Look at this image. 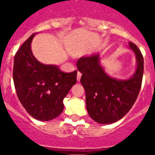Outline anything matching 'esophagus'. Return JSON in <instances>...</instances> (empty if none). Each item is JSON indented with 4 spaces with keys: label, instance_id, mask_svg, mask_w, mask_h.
<instances>
[{
    "label": "esophagus",
    "instance_id": "obj_1",
    "mask_svg": "<svg viewBox=\"0 0 155 155\" xmlns=\"http://www.w3.org/2000/svg\"><path fill=\"white\" fill-rule=\"evenodd\" d=\"M81 72H78V76H77V79H78V81H80V79H81Z\"/></svg>",
    "mask_w": 155,
    "mask_h": 155
}]
</instances>
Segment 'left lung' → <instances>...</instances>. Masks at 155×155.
Returning a JSON list of instances; mask_svg holds the SVG:
<instances>
[{
    "label": "left lung",
    "instance_id": "8db88e82",
    "mask_svg": "<svg viewBox=\"0 0 155 155\" xmlns=\"http://www.w3.org/2000/svg\"><path fill=\"white\" fill-rule=\"evenodd\" d=\"M130 49L135 54L136 71L129 79L109 76L100 64L99 54L78 59L77 68L82 76L81 83L85 90L86 107L93 120L101 124L118 121L132 108L139 94L143 74V58L133 42Z\"/></svg>",
    "mask_w": 155,
    "mask_h": 155
}]
</instances>
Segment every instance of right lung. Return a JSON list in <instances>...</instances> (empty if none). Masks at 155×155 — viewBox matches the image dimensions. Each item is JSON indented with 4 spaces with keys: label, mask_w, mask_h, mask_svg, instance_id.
<instances>
[{
    "label": "right lung",
    "mask_w": 155,
    "mask_h": 155,
    "mask_svg": "<svg viewBox=\"0 0 155 155\" xmlns=\"http://www.w3.org/2000/svg\"><path fill=\"white\" fill-rule=\"evenodd\" d=\"M32 34L15 56L13 80L23 107L35 120H53L64 110L63 100L77 82L78 71L64 73L56 65H46L32 54Z\"/></svg>",
    "instance_id": "1"
}]
</instances>
